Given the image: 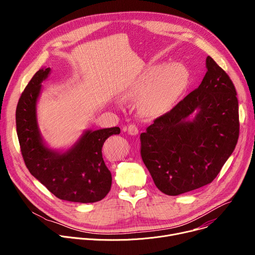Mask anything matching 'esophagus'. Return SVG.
Returning <instances> with one entry per match:
<instances>
[{"mask_svg": "<svg viewBox=\"0 0 255 255\" xmlns=\"http://www.w3.org/2000/svg\"><path fill=\"white\" fill-rule=\"evenodd\" d=\"M127 131H128V133L130 135H136L138 133V128H137V126L135 124H130L127 127Z\"/></svg>", "mask_w": 255, "mask_h": 255, "instance_id": "obj_1", "label": "esophagus"}]
</instances>
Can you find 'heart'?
Listing matches in <instances>:
<instances>
[{
  "label": "heart",
  "mask_w": 255,
  "mask_h": 255,
  "mask_svg": "<svg viewBox=\"0 0 255 255\" xmlns=\"http://www.w3.org/2000/svg\"><path fill=\"white\" fill-rule=\"evenodd\" d=\"M186 68L179 63L149 66L137 83L130 95H142L141 107L144 112L157 114L165 111L178 96L186 81Z\"/></svg>",
  "instance_id": "obj_1"
}]
</instances>
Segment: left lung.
<instances>
[{
	"label": "left lung",
	"mask_w": 255,
	"mask_h": 255,
	"mask_svg": "<svg viewBox=\"0 0 255 255\" xmlns=\"http://www.w3.org/2000/svg\"><path fill=\"white\" fill-rule=\"evenodd\" d=\"M196 90L154 119L140 135V154L155 186L168 196L202 188L216 178L239 137L238 100L225 70L208 56ZM198 108L193 122L187 117Z\"/></svg>",
	"instance_id": "left-lung-1"
}]
</instances>
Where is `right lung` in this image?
Segmentation results:
<instances>
[{
    "label": "right lung",
    "mask_w": 255,
    "mask_h": 255,
    "mask_svg": "<svg viewBox=\"0 0 255 255\" xmlns=\"http://www.w3.org/2000/svg\"><path fill=\"white\" fill-rule=\"evenodd\" d=\"M49 71L48 67L36 72L17 105L16 128L24 162L30 173L56 198L76 203L101 201L112 185V175L104 162L102 147L108 137L120 133V128L89 130L64 153L48 149L36 121V102L41 83Z\"/></svg>",
    "instance_id": "1"
}]
</instances>
